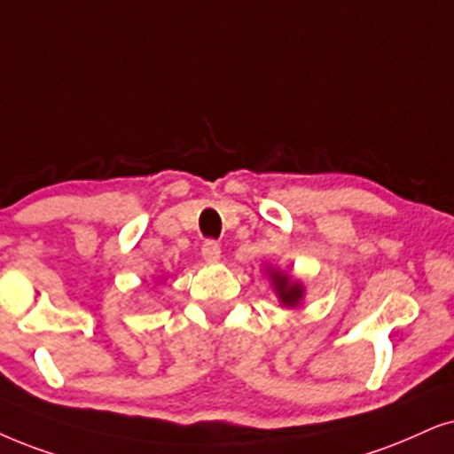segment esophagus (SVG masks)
<instances>
[{
    "instance_id": "34e87169",
    "label": "esophagus",
    "mask_w": 454,
    "mask_h": 454,
    "mask_svg": "<svg viewBox=\"0 0 454 454\" xmlns=\"http://www.w3.org/2000/svg\"><path fill=\"white\" fill-rule=\"evenodd\" d=\"M200 255L207 263H217L222 257V247L215 243V240H205L203 249H200Z\"/></svg>"
}]
</instances>
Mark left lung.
<instances>
[{"label": "left lung", "instance_id": "obj_1", "mask_svg": "<svg viewBox=\"0 0 454 454\" xmlns=\"http://www.w3.org/2000/svg\"><path fill=\"white\" fill-rule=\"evenodd\" d=\"M266 277L270 278V285H272L280 306L291 309L301 306L303 297H306V285L300 278H295L294 274L280 270L278 266H266Z\"/></svg>", "mask_w": 454, "mask_h": 454}]
</instances>
